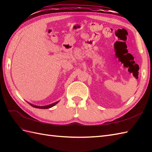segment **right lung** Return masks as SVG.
I'll return each instance as SVG.
<instances>
[{"label":"right lung","mask_w":152,"mask_h":152,"mask_svg":"<svg viewBox=\"0 0 152 152\" xmlns=\"http://www.w3.org/2000/svg\"><path fill=\"white\" fill-rule=\"evenodd\" d=\"M58 102H59V101H57V102H56L52 103V104H48V105H46V106H37V105H34V104H31V103H29V102H28V104H30V105L33 106V107H34V108H40V109H48V108H51V107H53V106L57 104Z\"/></svg>","instance_id":"1"}]
</instances>
